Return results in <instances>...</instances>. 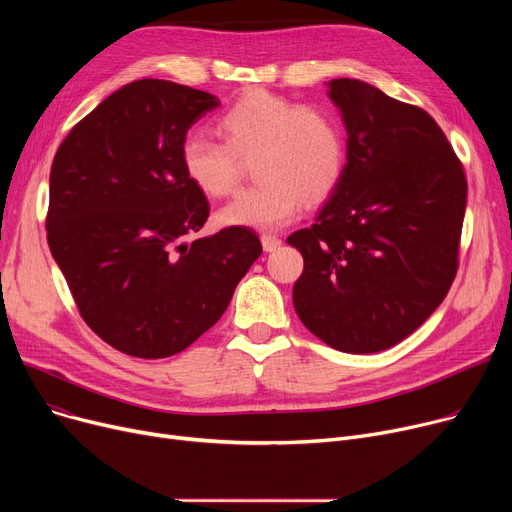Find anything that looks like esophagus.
I'll return each instance as SVG.
<instances>
[{"instance_id":"esophagus-1","label":"esophagus","mask_w":512,"mask_h":512,"mask_svg":"<svg viewBox=\"0 0 512 512\" xmlns=\"http://www.w3.org/2000/svg\"><path fill=\"white\" fill-rule=\"evenodd\" d=\"M261 245H263V251L265 253H274L276 249H280L282 240L278 236H272V234H263L261 236Z\"/></svg>"}]
</instances>
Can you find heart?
<instances>
[{
	"label": "heart",
	"instance_id": "obj_1",
	"mask_svg": "<svg viewBox=\"0 0 512 512\" xmlns=\"http://www.w3.org/2000/svg\"><path fill=\"white\" fill-rule=\"evenodd\" d=\"M222 141L188 134L182 168L207 197L230 195L242 164L259 182L220 211L224 226L280 230L307 205L324 203L346 170V139L336 114L255 89L218 118Z\"/></svg>",
	"mask_w": 512,
	"mask_h": 512
}]
</instances>
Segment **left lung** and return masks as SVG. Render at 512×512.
<instances>
[{"label": "left lung", "instance_id": "1", "mask_svg": "<svg viewBox=\"0 0 512 512\" xmlns=\"http://www.w3.org/2000/svg\"><path fill=\"white\" fill-rule=\"evenodd\" d=\"M328 95L346 128V170L311 228L286 238L305 259L297 315L336 351L380 353L444 301L456 276L467 180L436 120L355 78Z\"/></svg>", "mask_w": 512, "mask_h": 512}]
</instances>
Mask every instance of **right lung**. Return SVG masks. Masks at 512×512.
<instances>
[{
    "instance_id": "add662e5",
    "label": "right lung",
    "mask_w": 512,
    "mask_h": 512,
    "mask_svg": "<svg viewBox=\"0 0 512 512\" xmlns=\"http://www.w3.org/2000/svg\"><path fill=\"white\" fill-rule=\"evenodd\" d=\"M218 105L170 80H134L80 120L53 157L51 255L89 328L126 355L164 359L191 346L261 255L245 226L188 242L209 203L180 149Z\"/></svg>"
}]
</instances>
